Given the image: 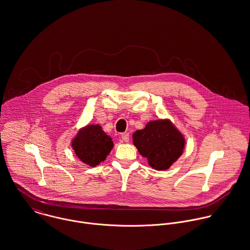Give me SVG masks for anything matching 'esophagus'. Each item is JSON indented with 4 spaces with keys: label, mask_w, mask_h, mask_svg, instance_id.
I'll use <instances>...</instances> for the list:
<instances>
[{
    "label": "esophagus",
    "mask_w": 250,
    "mask_h": 250,
    "mask_svg": "<svg viewBox=\"0 0 250 250\" xmlns=\"http://www.w3.org/2000/svg\"><path fill=\"white\" fill-rule=\"evenodd\" d=\"M122 140L125 143H127L129 141V134L128 133H123L122 134Z\"/></svg>",
    "instance_id": "1"
}]
</instances>
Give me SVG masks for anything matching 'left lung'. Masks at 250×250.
<instances>
[{"instance_id":"1","label":"left lung","mask_w":250,"mask_h":250,"mask_svg":"<svg viewBox=\"0 0 250 250\" xmlns=\"http://www.w3.org/2000/svg\"><path fill=\"white\" fill-rule=\"evenodd\" d=\"M133 143L149 166L163 170L182 154L185 140L169 121H153L133 134Z\"/></svg>"}]
</instances>
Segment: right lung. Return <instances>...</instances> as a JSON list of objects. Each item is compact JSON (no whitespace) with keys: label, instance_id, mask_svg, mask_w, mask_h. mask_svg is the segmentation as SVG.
<instances>
[{"label":"right lung","instance_id":"add662e5","mask_svg":"<svg viewBox=\"0 0 250 250\" xmlns=\"http://www.w3.org/2000/svg\"><path fill=\"white\" fill-rule=\"evenodd\" d=\"M73 147L83 162L95 167L105 160L113 147V141L99 125H88L73 141Z\"/></svg>","mask_w":250,"mask_h":250}]
</instances>
